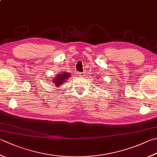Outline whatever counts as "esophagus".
<instances>
[{
    "instance_id": "1",
    "label": "esophagus",
    "mask_w": 157,
    "mask_h": 157,
    "mask_svg": "<svg viewBox=\"0 0 157 157\" xmlns=\"http://www.w3.org/2000/svg\"><path fill=\"white\" fill-rule=\"evenodd\" d=\"M79 74V76H85V73L84 72H80Z\"/></svg>"
}]
</instances>
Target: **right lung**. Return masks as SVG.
Returning a JSON list of instances; mask_svg holds the SVG:
<instances>
[{"label":"right lung","mask_w":157,"mask_h":157,"mask_svg":"<svg viewBox=\"0 0 157 157\" xmlns=\"http://www.w3.org/2000/svg\"><path fill=\"white\" fill-rule=\"evenodd\" d=\"M70 74L68 72H63L55 76V78L52 79V82L57 87L61 86L62 85L66 83V81L68 80L70 77Z\"/></svg>","instance_id":"1"}]
</instances>
